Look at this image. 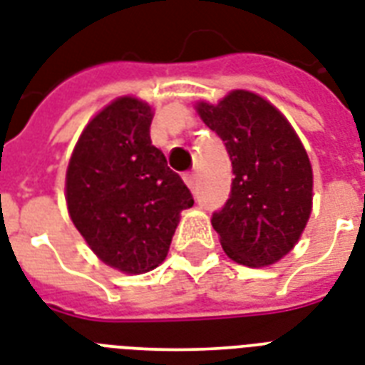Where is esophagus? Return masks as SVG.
I'll list each match as a JSON object with an SVG mask.
<instances>
[{
    "mask_svg": "<svg viewBox=\"0 0 365 365\" xmlns=\"http://www.w3.org/2000/svg\"><path fill=\"white\" fill-rule=\"evenodd\" d=\"M182 179H185L186 186H188L190 190H194V188H196V182H197L196 171H188V173H185V177H182Z\"/></svg>",
    "mask_w": 365,
    "mask_h": 365,
    "instance_id": "34e87169",
    "label": "esophagus"
}]
</instances>
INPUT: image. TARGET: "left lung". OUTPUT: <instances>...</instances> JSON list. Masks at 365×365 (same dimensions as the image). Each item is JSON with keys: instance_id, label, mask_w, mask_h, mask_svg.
Instances as JSON below:
<instances>
[{"instance_id": "1", "label": "left lung", "mask_w": 365, "mask_h": 365, "mask_svg": "<svg viewBox=\"0 0 365 365\" xmlns=\"http://www.w3.org/2000/svg\"><path fill=\"white\" fill-rule=\"evenodd\" d=\"M197 114L219 135L232 162L227 203L211 217L222 250L245 267H268L287 255L312 207V168L284 115L262 97L232 91L200 103Z\"/></svg>"}]
</instances>
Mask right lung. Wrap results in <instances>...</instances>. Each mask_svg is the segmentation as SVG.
Returning <instances> with one entry per match:
<instances>
[{
	"label": "right lung",
	"mask_w": 365,
	"mask_h": 365,
	"mask_svg": "<svg viewBox=\"0 0 365 365\" xmlns=\"http://www.w3.org/2000/svg\"><path fill=\"white\" fill-rule=\"evenodd\" d=\"M152 108L121 97L81 133L66 171L72 222L98 259L127 274L168 257L182 209L194 197L150 140Z\"/></svg>",
	"instance_id": "add662e5"
}]
</instances>
